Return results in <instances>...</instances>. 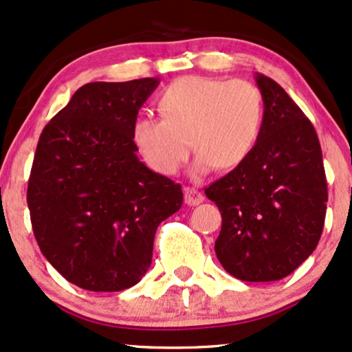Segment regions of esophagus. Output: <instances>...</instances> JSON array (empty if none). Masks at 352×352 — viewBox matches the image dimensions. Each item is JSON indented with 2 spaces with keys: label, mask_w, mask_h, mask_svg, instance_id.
I'll list each match as a JSON object with an SVG mask.
<instances>
[{
  "label": "esophagus",
  "mask_w": 352,
  "mask_h": 352,
  "mask_svg": "<svg viewBox=\"0 0 352 352\" xmlns=\"http://www.w3.org/2000/svg\"><path fill=\"white\" fill-rule=\"evenodd\" d=\"M184 193H185V203H187L188 206H197L203 201V195L198 192V190L187 187L184 188Z\"/></svg>",
  "instance_id": "34e87169"
}]
</instances>
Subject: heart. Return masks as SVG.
I'll return each mask as SVG.
<instances>
[{"instance_id":"heart-1","label":"heart","mask_w":352,"mask_h":352,"mask_svg":"<svg viewBox=\"0 0 352 352\" xmlns=\"http://www.w3.org/2000/svg\"><path fill=\"white\" fill-rule=\"evenodd\" d=\"M162 118L144 116L133 126V141L154 172L173 175L190 154L195 172H230L243 165L259 142L264 98L248 80L188 75L177 78L159 100Z\"/></svg>"}]
</instances>
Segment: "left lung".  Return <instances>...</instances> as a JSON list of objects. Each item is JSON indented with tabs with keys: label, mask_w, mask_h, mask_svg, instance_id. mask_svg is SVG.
Returning a JSON list of instances; mask_svg holds the SVG:
<instances>
[{
	"label": "left lung",
	"mask_w": 352,
	"mask_h": 352,
	"mask_svg": "<svg viewBox=\"0 0 352 352\" xmlns=\"http://www.w3.org/2000/svg\"><path fill=\"white\" fill-rule=\"evenodd\" d=\"M256 83L264 98L259 142L205 195L221 211L214 251L224 270L244 282H272L315 251L328 185L310 120L272 78L256 74Z\"/></svg>",
	"instance_id": "left-lung-1"
}]
</instances>
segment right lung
Masks as SVG:
<instances>
[{"label": "right lung", "instance_id": "add662e5", "mask_svg": "<svg viewBox=\"0 0 352 352\" xmlns=\"http://www.w3.org/2000/svg\"><path fill=\"white\" fill-rule=\"evenodd\" d=\"M159 78L87 83L42 131L28 184L41 252L70 283L121 292L151 267L182 187L138 157L133 126Z\"/></svg>", "mask_w": 352, "mask_h": 352}]
</instances>
